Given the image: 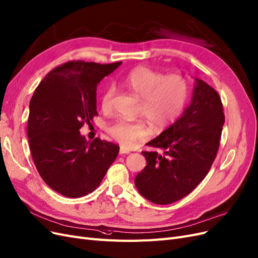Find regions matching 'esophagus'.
I'll list each match as a JSON object with an SVG mask.
<instances>
[{"label":"esophagus","mask_w":258,"mask_h":258,"mask_svg":"<svg viewBox=\"0 0 258 258\" xmlns=\"http://www.w3.org/2000/svg\"><path fill=\"white\" fill-rule=\"evenodd\" d=\"M130 153V151L128 150H126L125 148H123V147H121L120 148V150H119V154L120 155H123V154H128Z\"/></svg>","instance_id":"obj_1"}]
</instances>
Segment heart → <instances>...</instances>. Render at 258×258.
I'll use <instances>...</instances> for the list:
<instances>
[{
    "mask_svg": "<svg viewBox=\"0 0 258 258\" xmlns=\"http://www.w3.org/2000/svg\"><path fill=\"white\" fill-rule=\"evenodd\" d=\"M123 82L141 99L140 112L157 130L168 126L179 117L188 97V85L180 75L165 77L162 73L145 66L131 71ZM113 95V87H107L101 98L103 109L111 107ZM108 133L122 146L131 148L149 136V128L144 122L119 120L108 127Z\"/></svg>",
    "mask_w": 258,
    "mask_h": 258,
    "instance_id": "b5f03b06",
    "label": "heart"
}]
</instances>
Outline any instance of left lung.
<instances>
[{"instance_id":"left-lung-1","label":"left lung","mask_w":258,"mask_h":258,"mask_svg":"<svg viewBox=\"0 0 258 258\" xmlns=\"http://www.w3.org/2000/svg\"><path fill=\"white\" fill-rule=\"evenodd\" d=\"M225 117L219 93L195 78L193 95L181 117L143 151L147 165L135 178L141 196L168 205L188 195L210 170L217 156Z\"/></svg>"}]
</instances>
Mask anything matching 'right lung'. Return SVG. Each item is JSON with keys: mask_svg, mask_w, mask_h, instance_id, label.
Wrapping results in <instances>:
<instances>
[{"mask_svg": "<svg viewBox=\"0 0 258 258\" xmlns=\"http://www.w3.org/2000/svg\"><path fill=\"white\" fill-rule=\"evenodd\" d=\"M121 62L72 61L41 80L30 102L28 137L40 177L55 192L86 196L101 184L119 153V146L80 134L96 112V88Z\"/></svg>", "mask_w": 258, "mask_h": 258, "instance_id": "1", "label": "right lung"}]
</instances>
